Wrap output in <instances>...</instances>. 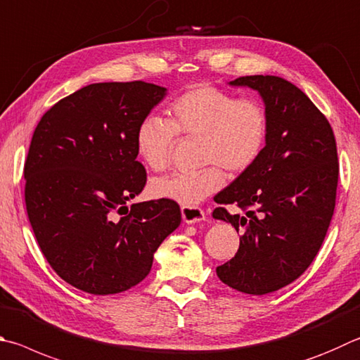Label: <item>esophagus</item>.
Here are the masks:
<instances>
[{
    "mask_svg": "<svg viewBox=\"0 0 360 360\" xmlns=\"http://www.w3.org/2000/svg\"><path fill=\"white\" fill-rule=\"evenodd\" d=\"M181 212L186 224H198V221L206 219L205 211L198 206H182Z\"/></svg>",
    "mask_w": 360,
    "mask_h": 360,
    "instance_id": "1",
    "label": "esophagus"
}]
</instances>
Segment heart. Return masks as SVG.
Wrapping results in <instances>:
<instances>
[{
	"instance_id": "heart-1",
	"label": "heart",
	"mask_w": 360,
	"mask_h": 360,
	"mask_svg": "<svg viewBox=\"0 0 360 360\" xmlns=\"http://www.w3.org/2000/svg\"><path fill=\"white\" fill-rule=\"evenodd\" d=\"M267 134L269 117L259 101L198 84L168 103L167 121L143 117L135 130V151L148 169L163 172L172 160L176 135L200 139L205 168L159 178L149 187L158 198L197 206L224 186V168L243 174L259 160Z\"/></svg>"
}]
</instances>
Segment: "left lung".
Listing matches in <instances>:
<instances>
[{"label":"left lung","instance_id":"8db88e82","mask_svg":"<svg viewBox=\"0 0 360 360\" xmlns=\"http://www.w3.org/2000/svg\"><path fill=\"white\" fill-rule=\"evenodd\" d=\"M230 84L258 91L269 134L259 160L214 198V219L243 234L234 258L215 272L233 290L261 296L294 282L315 259L335 207L337 145L328 117L285 78L247 75Z\"/></svg>","mask_w":360,"mask_h":360}]
</instances>
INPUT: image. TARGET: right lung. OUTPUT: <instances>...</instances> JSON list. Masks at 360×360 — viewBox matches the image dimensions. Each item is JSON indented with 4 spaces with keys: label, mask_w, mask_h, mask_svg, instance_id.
<instances>
[{
    "label": "right lung",
    "mask_w": 360,
    "mask_h": 360,
    "mask_svg": "<svg viewBox=\"0 0 360 360\" xmlns=\"http://www.w3.org/2000/svg\"><path fill=\"white\" fill-rule=\"evenodd\" d=\"M165 94L140 80L88 84L45 112L32 134L25 162L30 224L51 269L84 292L139 285L181 224L173 200L126 205L146 184L136 126Z\"/></svg>",
    "instance_id": "obj_1"
}]
</instances>
